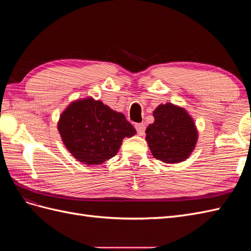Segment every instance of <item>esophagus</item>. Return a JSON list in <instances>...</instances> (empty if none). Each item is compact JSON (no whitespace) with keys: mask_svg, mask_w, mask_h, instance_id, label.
Here are the masks:
<instances>
[{"mask_svg":"<svg viewBox=\"0 0 251 251\" xmlns=\"http://www.w3.org/2000/svg\"><path fill=\"white\" fill-rule=\"evenodd\" d=\"M135 127H136V130H137V133L140 136L144 135V131H146V125H144V124H137L135 126Z\"/></svg>","mask_w":251,"mask_h":251,"instance_id":"1","label":"esophagus"}]
</instances>
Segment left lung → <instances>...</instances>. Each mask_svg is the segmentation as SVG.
Wrapping results in <instances>:
<instances>
[{
  "label": "left lung",
  "instance_id": "1",
  "mask_svg": "<svg viewBox=\"0 0 251 251\" xmlns=\"http://www.w3.org/2000/svg\"><path fill=\"white\" fill-rule=\"evenodd\" d=\"M154 123L146 130V140L151 155L164 163L185 161L198 141V128L194 118L180 105L159 104L154 110Z\"/></svg>",
  "mask_w": 251,
  "mask_h": 251
}]
</instances>
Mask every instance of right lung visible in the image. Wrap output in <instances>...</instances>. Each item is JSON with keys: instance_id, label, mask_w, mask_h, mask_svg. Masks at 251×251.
Instances as JSON below:
<instances>
[{"instance_id": "right-lung-1", "label": "right lung", "mask_w": 251, "mask_h": 251, "mask_svg": "<svg viewBox=\"0 0 251 251\" xmlns=\"http://www.w3.org/2000/svg\"><path fill=\"white\" fill-rule=\"evenodd\" d=\"M57 130L69 153L87 165L102 164L113 158L123 140L137 133L123 113L91 96L68 105L60 114Z\"/></svg>"}]
</instances>
